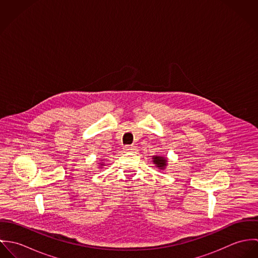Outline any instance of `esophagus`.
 <instances>
[{"label":"esophagus","instance_id":"obj_1","mask_svg":"<svg viewBox=\"0 0 258 258\" xmlns=\"http://www.w3.org/2000/svg\"><path fill=\"white\" fill-rule=\"evenodd\" d=\"M123 150H124L125 152H132V151H135V150H136V147H135V146L126 145V146H124V147H123Z\"/></svg>","mask_w":258,"mask_h":258}]
</instances>
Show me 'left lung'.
Returning a JSON list of instances; mask_svg holds the SVG:
<instances>
[{
    "mask_svg": "<svg viewBox=\"0 0 258 258\" xmlns=\"http://www.w3.org/2000/svg\"><path fill=\"white\" fill-rule=\"evenodd\" d=\"M153 163L160 170H164L167 166V159L163 156H153Z\"/></svg>",
    "mask_w": 258,
    "mask_h": 258,
    "instance_id": "obj_1",
    "label": "left lung"
}]
</instances>
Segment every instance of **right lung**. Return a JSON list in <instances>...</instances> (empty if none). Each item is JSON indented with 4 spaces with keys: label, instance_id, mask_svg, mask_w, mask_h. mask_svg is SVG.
<instances>
[{
    "label": "right lung",
    "instance_id": "obj_1",
    "mask_svg": "<svg viewBox=\"0 0 258 258\" xmlns=\"http://www.w3.org/2000/svg\"><path fill=\"white\" fill-rule=\"evenodd\" d=\"M101 165H103V164H101Z\"/></svg>",
    "mask_w": 258,
    "mask_h": 258
}]
</instances>
